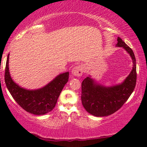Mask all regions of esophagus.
<instances>
[{"instance_id":"34e87169","label":"esophagus","mask_w":147,"mask_h":147,"mask_svg":"<svg viewBox=\"0 0 147 147\" xmlns=\"http://www.w3.org/2000/svg\"><path fill=\"white\" fill-rule=\"evenodd\" d=\"M84 72V68L82 65H77L72 70V74L75 77H80L82 75Z\"/></svg>"}]
</instances>
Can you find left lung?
Here are the masks:
<instances>
[{
  "label": "left lung",
  "instance_id": "8db88e82",
  "mask_svg": "<svg viewBox=\"0 0 147 147\" xmlns=\"http://www.w3.org/2000/svg\"><path fill=\"white\" fill-rule=\"evenodd\" d=\"M117 47L125 49L133 60V70L124 82L119 85L105 87L94 82L90 77L82 83V102L89 113L96 117H104L119 110L132 94L137 80L136 60L132 49L117 38Z\"/></svg>",
  "mask_w": 147,
  "mask_h": 147
}]
</instances>
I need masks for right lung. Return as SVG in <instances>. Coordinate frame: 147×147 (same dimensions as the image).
<instances>
[{
  "label": "right lung",
  "mask_w": 147,
  "mask_h": 147,
  "mask_svg": "<svg viewBox=\"0 0 147 147\" xmlns=\"http://www.w3.org/2000/svg\"><path fill=\"white\" fill-rule=\"evenodd\" d=\"M69 72L60 74L42 88L30 90L18 86L9 75V55L7 58L5 82L14 100L22 109L34 115H45L55 108L64 86L68 82Z\"/></svg>",
  "instance_id": "add662e5"
}]
</instances>
